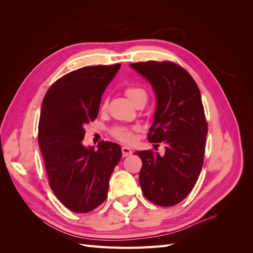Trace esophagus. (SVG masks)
Returning a JSON list of instances; mask_svg holds the SVG:
<instances>
[{
    "instance_id": "obj_1",
    "label": "esophagus",
    "mask_w": 253,
    "mask_h": 253,
    "mask_svg": "<svg viewBox=\"0 0 253 253\" xmlns=\"http://www.w3.org/2000/svg\"><path fill=\"white\" fill-rule=\"evenodd\" d=\"M121 150H122V156H124V157L132 155V153H133V151L129 149V148H127V147H122Z\"/></svg>"
}]
</instances>
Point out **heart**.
<instances>
[{"label": "heart", "mask_w": 253, "mask_h": 253, "mask_svg": "<svg viewBox=\"0 0 253 253\" xmlns=\"http://www.w3.org/2000/svg\"><path fill=\"white\" fill-rule=\"evenodd\" d=\"M126 95L128 98V100L131 101L133 104L137 103L140 100H143L147 102L148 94L143 88L139 86H128L126 88ZM106 106V103H103L102 108L104 109ZM113 135L116 137L117 139L124 142H131L134 138L133 134V128H127V127H116L113 131Z\"/></svg>", "instance_id": "1"}]
</instances>
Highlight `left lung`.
<instances>
[{"label":"left lung","instance_id":"obj_1","mask_svg":"<svg viewBox=\"0 0 253 253\" xmlns=\"http://www.w3.org/2000/svg\"><path fill=\"white\" fill-rule=\"evenodd\" d=\"M149 81L156 96L150 142H165V154L137 151L142 167L139 183L145 198L170 207L192 191L202 171L208 125L200 88L191 75L171 62L129 64Z\"/></svg>","mask_w":253,"mask_h":253}]
</instances>
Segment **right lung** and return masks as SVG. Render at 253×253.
Segmentation results:
<instances>
[{"label": "right lung", "instance_id": "right-lung-1", "mask_svg": "<svg viewBox=\"0 0 253 253\" xmlns=\"http://www.w3.org/2000/svg\"><path fill=\"white\" fill-rule=\"evenodd\" d=\"M120 64L79 68L57 80L45 94L38 141L52 192L67 209L86 213L108 196L109 181L121 158L120 145L82 143L84 126L97 118L101 97Z\"/></svg>", "mask_w": 253, "mask_h": 253}]
</instances>
